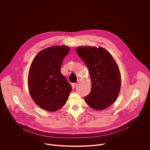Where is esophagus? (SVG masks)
<instances>
[{
    "instance_id": "1",
    "label": "esophagus",
    "mask_w": 150,
    "mask_h": 150,
    "mask_svg": "<svg viewBox=\"0 0 150 150\" xmlns=\"http://www.w3.org/2000/svg\"><path fill=\"white\" fill-rule=\"evenodd\" d=\"M76 83H72V87L73 89L75 88V87L76 86Z\"/></svg>"
}]
</instances>
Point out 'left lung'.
Here are the masks:
<instances>
[{"label": "left lung", "mask_w": 150, "mask_h": 150, "mask_svg": "<svg viewBox=\"0 0 150 150\" xmlns=\"http://www.w3.org/2000/svg\"><path fill=\"white\" fill-rule=\"evenodd\" d=\"M86 64L91 79V91L84 99L96 110L108 108L117 99L120 90L121 76L112 54L101 47L80 46L76 49Z\"/></svg>", "instance_id": "8db88e82"}]
</instances>
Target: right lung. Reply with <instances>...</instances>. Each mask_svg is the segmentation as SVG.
<instances>
[{
  "label": "right lung",
  "instance_id": "add662e5",
  "mask_svg": "<svg viewBox=\"0 0 150 150\" xmlns=\"http://www.w3.org/2000/svg\"><path fill=\"white\" fill-rule=\"evenodd\" d=\"M67 46H55L40 51L33 59L28 72L30 96L40 108L53 112L67 103L72 87L60 72L63 60L69 52Z\"/></svg>",
  "mask_w": 150,
  "mask_h": 150
}]
</instances>
